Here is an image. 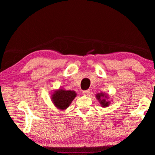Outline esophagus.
<instances>
[{"instance_id": "obj_1", "label": "esophagus", "mask_w": 155, "mask_h": 155, "mask_svg": "<svg viewBox=\"0 0 155 155\" xmlns=\"http://www.w3.org/2000/svg\"><path fill=\"white\" fill-rule=\"evenodd\" d=\"M89 94H90V90H85L83 91V94L84 96H87L89 95Z\"/></svg>"}]
</instances>
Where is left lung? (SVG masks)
Instances as JSON below:
<instances>
[{
  "label": "left lung",
  "instance_id": "1",
  "mask_svg": "<svg viewBox=\"0 0 155 155\" xmlns=\"http://www.w3.org/2000/svg\"><path fill=\"white\" fill-rule=\"evenodd\" d=\"M96 98L98 100L100 104L102 107H107L109 106V104H111V101H109V96L106 93L103 92H100L96 94ZM112 101V100H111Z\"/></svg>",
  "mask_w": 155,
  "mask_h": 155
}]
</instances>
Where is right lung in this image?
Returning a JSON list of instances; mask_svg holds the SVG:
<instances>
[{"instance_id": "right-lung-1", "label": "right lung", "mask_w": 155, "mask_h": 155, "mask_svg": "<svg viewBox=\"0 0 155 155\" xmlns=\"http://www.w3.org/2000/svg\"><path fill=\"white\" fill-rule=\"evenodd\" d=\"M77 94L73 90H66L59 87V90H54L51 94V101L57 109L64 111L71 104Z\"/></svg>"}]
</instances>
